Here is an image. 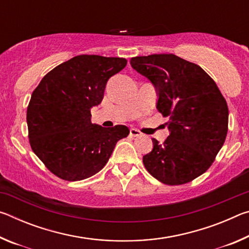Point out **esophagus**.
<instances>
[{
	"label": "esophagus",
	"mask_w": 249,
	"mask_h": 249,
	"mask_svg": "<svg viewBox=\"0 0 249 249\" xmlns=\"http://www.w3.org/2000/svg\"><path fill=\"white\" fill-rule=\"evenodd\" d=\"M129 135H130V136H132V137H138V136H141L142 133L140 132V130H137V129H135V128H130Z\"/></svg>",
	"instance_id": "obj_1"
}]
</instances>
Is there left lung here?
<instances>
[{
	"mask_svg": "<svg viewBox=\"0 0 249 249\" xmlns=\"http://www.w3.org/2000/svg\"><path fill=\"white\" fill-rule=\"evenodd\" d=\"M130 66L154 84L157 107L169 119L163 144L153 138L142 157L145 168L160 182H190L209 169L224 144L229 107L216 83L200 66L172 53L130 59Z\"/></svg>",
	"mask_w": 249,
	"mask_h": 249,
	"instance_id": "obj_1",
	"label": "left lung"
}]
</instances>
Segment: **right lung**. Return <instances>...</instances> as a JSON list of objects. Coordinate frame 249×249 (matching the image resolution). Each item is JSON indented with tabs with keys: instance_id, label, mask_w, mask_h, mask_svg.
Here are the masks:
<instances>
[{
	"instance_id": "obj_1",
	"label": "right lung",
	"mask_w": 249,
	"mask_h": 249,
	"mask_svg": "<svg viewBox=\"0 0 249 249\" xmlns=\"http://www.w3.org/2000/svg\"><path fill=\"white\" fill-rule=\"evenodd\" d=\"M126 64L125 58L80 54L49 71L34 90L26 115L29 144L60 179L98 174L129 134L125 125L105 128L91 122V108L102 102L108 79Z\"/></svg>"
}]
</instances>
